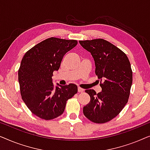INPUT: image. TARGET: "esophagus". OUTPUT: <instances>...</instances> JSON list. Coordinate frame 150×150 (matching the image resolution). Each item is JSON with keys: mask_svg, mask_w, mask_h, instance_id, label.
<instances>
[{"mask_svg": "<svg viewBox=\"0 0 150 150\" xmlns=\"http://www.w3.org/2000/svg\"><path fill=\"white\" fill-rule=\"evenodd\" d=\"M78 91L79 92V93H82V92H83L84 91V89H82V88H81V87H78Z\"/></svg>", "mask_w": 150, "mask_h": 150, "instance_id": "obj_1", "label": "esophagus"}]
</instances>
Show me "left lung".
<instances>
[{"mask_svg":"<svg viewBox=\"0 0 150 150\" xmlns=\"http://www.w3.org/2000/svg\"><path fill=\"white\" fill-rule=\"evenodd\" d=\"M79 43L93 56L102 87L98 93L85 90L90 102L83 107V113L92 122L104 124L118 115L128 101L132 83L130 63L122 50L103 39Z\"/></svg>","mask_w":150,"mask_h":150,"instance_id":"obj_1","label":"left lung"}]
</instances>
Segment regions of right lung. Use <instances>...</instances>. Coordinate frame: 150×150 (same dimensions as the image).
Segmentation results:
<instances>
[{
    "label": "right lung",
    "mask_w": 150,
    "mask_h": 150,
    "mask_svg": "<svg viewBox=\"0 0 150 150\" xmlns=\"http://www.w3.org/2000/svg\"><path fill=\"white\" fill-rule=\"evenodd\" d=\"M77 44V40L50 38L28 50L22 59L18 69L22 99L32 113L42 120L61 115L67 100L77 93L74 84L54 87L52 79L65 53Z\"/></svg>",
    "instance_id": "right-lung-1"
}]
</instances>
